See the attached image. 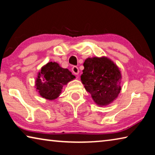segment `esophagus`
Listing matches in <instances>:
<instances>
[{
  "label": "esophagus",
  "instance_id": "34e87169",
  "mask_svg": "<svg viewBox=\"0 0 155 155\" xmlns=\"http://www.w3.org/2000/svg\"><path fill=\"white\" fill-rule=\"evenodd\" d=\"M72 71L76 75L78 74V73H79V70H78L77 66H73L72 68Z\"/></svg>",
  "mask_w": 155,
  "mask_h": 155
}]
</instances>
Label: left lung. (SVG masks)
<instances>
[{
    "instance_id": "8db88e82",
    "label": "left lung",
    "mask_w": 155,
    "mask_h": 155,
    "mask_svg": "<svg viewBox=\"0 0 155 155\" xmlns=\"http://www.w3.org/2000/svg\"><path fill=\"white\" fill-rule=\"evenodd\" d=\"M81 80L95 103L105 106L117 98L121 90L122 75L118 67L105 57L85 59Z\"/></svg>"
}]
</instances>
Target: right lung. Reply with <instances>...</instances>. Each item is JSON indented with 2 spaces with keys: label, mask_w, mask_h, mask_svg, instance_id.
<instances>
[{
  "label": "right lung",
  "mask_w": 155,
  "mask_h": 155,
  "mask_svg": "<svg viewBox=\"0 0 155 155\" xmlns=\"http://www.w3.org/2000/svg\"><path fill=\"white\" fill-rule=\"evenodd\" d=\"M75 78V76L66 68L56 62H49L41 68L35 81L36 90L47 100H54L61 92L64 85Z\"/></svg>",
  "instance_id": "1"
}]
</instances>
